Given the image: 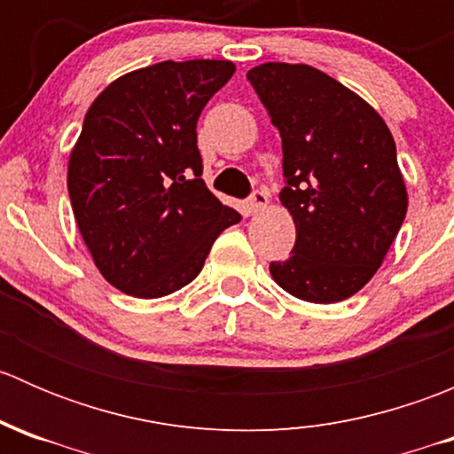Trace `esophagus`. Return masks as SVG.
I'll return each mask as SVG.
<instances>
[{
  "label": "esophagus",
  "mask_w": 454,
  "mask_h": 454,
  "mask_svg": "<svg viewBox=\"0 0 454 454\" xmlns=\"http://www.w3.org/2000/svg\"><path fill=\"white\" fill-rule=\"evenodd\" d=\"M270 204V198L265 191H254L253 198H250V208H253V213H259V210L268 208Z\"/></svg>",
  "instance_id": "obj_1"
}]
</instances>
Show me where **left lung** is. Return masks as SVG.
<instances>
[{"label":"left lung","instance_id":"left-lung-1","mask_svg":"<svg viewBox=\"0 0 454 454\" xmlns=\"http://www.w3.org/2000/svg\"><path fill=\"white\" fill-rule=\"evenodd\" d=\"M248 81L281 131L278 200L296 244L270 263L308 303H338L373 278L406 217L409 193L384 118L349 87L305 63H261Z\"/></svg>","mask_w":454,"mask_h":454}]
</instances>
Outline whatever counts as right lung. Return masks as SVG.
Segmentation results:
<instances>
[{"mask_svg":"<svg viewBox=\"0 0 454 454\" xmlns=\"http://www.w3.org/2000/svg\"><path fill=\"white\" fill-rule=\"evenodd\" d=\"M232 61L127 72L90 105L67 162L76 226L105 281L136 299L189 286L219 232L241 222L201 180L198 118Z\"/></svg>","mask_w":454,"mask_h":454,"instance_id":"1","label":"right lung"}]
</instances>
